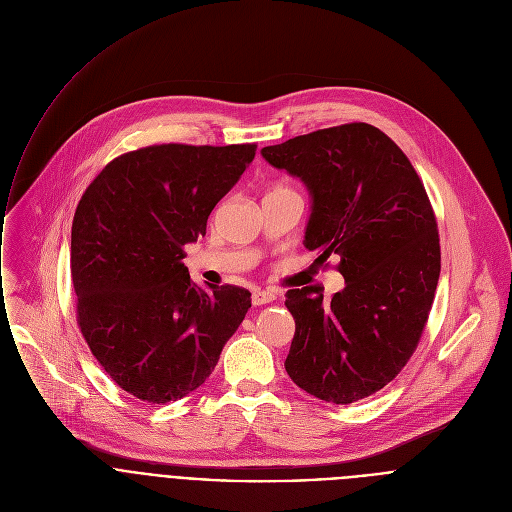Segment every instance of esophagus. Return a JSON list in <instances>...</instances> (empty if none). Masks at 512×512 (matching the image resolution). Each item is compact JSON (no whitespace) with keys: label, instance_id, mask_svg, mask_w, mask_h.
I'll return each mask as SVG.
<instances>
[{"label":"esophagus","instance_id":"obj_1","mask_svg":"<svg viewBox=\"0 0 512 512\" xmlns=\"http://www.w3.org/2000/svg\"><path fill=\"white\" fill-rule=\"evenodd\" d=\"M275 300V294L273 291H265V289H253L251 294V302L253 306H263V304H269Z\"/></svg>","mask_w":512,"mask_h":512}]
</instances>
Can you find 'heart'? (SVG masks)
<instances>
[{"instance_id":"heart-1","label":"heart","mask_w":512,"mask_h":512,"mask_svg":"<svg viewBox=\"0 0 512 512\" xmlns=\"http://www.w3.org/2000/svg\"><path fill=\"white\" fill-rule=\"evenodd\" d=\"M275 190H285V186H277V188H275Z\"/></svg>"}]
</instances>
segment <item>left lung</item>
I'll use <instances>...</instances> for the list:
<instances>
[{"instance_id": "left-lung-1", "label": "left lung", "mask_w": 512, "mask_h": 512, "mask_svg": "<svg viewBox=\"0 0 512 512\" xmlns=\"http://www.w3.org/2000/svg\"><path fill=\"white\" fill-rule=\"evenodd\" d=\"M261 156L310 190L306 249L338 255L346 287L289 289L296 334L285 371L336 405L391 383L425 328L442 255L423 182L399 145L369 123H346L267 145Z\"/></svg>"}]
</instances>
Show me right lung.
<instances>
[{
    "label": "right lung",
    "mask_w": 512,
    "mask_h": 512,
    "mask_svg": "<svg viewBox=\"0 0 512 512\" xmlns=\"http://www.w3.org/2000/svg\"><path fill=\"white\" fill-rule=\"evenodd\" d=\"M255 150V143H162L127 152L77 206L70 235L77 322L105 373L141 401L164 405L198 389L251 308L245 287L200 289L182 259Z\"/></svg>",
    "instance_id": "add662e5"
}]
</instances>
